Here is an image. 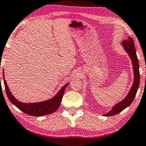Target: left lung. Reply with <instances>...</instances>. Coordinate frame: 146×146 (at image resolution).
Returning <instances> with one entry per match:
<instances>
[{
	"mask_svg": "<svg viewBox=\"0 0 146 146\" xmlns=\"http://www.w3.org/2000/svg\"><path fill=\"white\" fill-rule=\"evenodd\" d=\"M123 48L128 54L130 60L132 61V66H133L134 71V80L132 83V87L130 88V91L128 92V95L125 96V98L122 100L121 102H118L115 105L112 107V109L108 112L107 113L103 115L104 116L108 117L113 116V115H117L122 110H124L127 107L129 106L133 102L134 99L135 98V95L137 94V90L139 86L140 82V73H139V60L137 56L136 49L135 47L134 40L131 38H128V40H124L121 43Z\"/></svg>",
	"mask_w": 146,
	"mask_h": 146,
	"instance_id": "obj_1",
	"label": "left lung"
}]
</instances>
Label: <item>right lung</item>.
Instances as JSON below:
<instances>
[{"mask_svg": "<svg viewBox=\"0 0 146 146\" xmlns=\"http://www.w3.org/2000/svg\"><path fill=\"white\" fill-rule=\"evenodd\" d=\"M3 74H4V73H3ZM4 76L5 75H3V78H5ZM3 81H4L7 95L10 102L14 106H16L18 108H19L21 111H23V113L35 117L44 116V115H48V114H51L56 111L60 107L64 90L69 84H66L64 86L62 87L59 91L57 93V94L50 100L36 102V103H23V102L16 100L14 97V95L11 94L5 78H3Z\"/></svg>", "mask_w": 146, "mask_h": 146, "instance_id": "obj_1", "label": "right lung"}]
</instances>
